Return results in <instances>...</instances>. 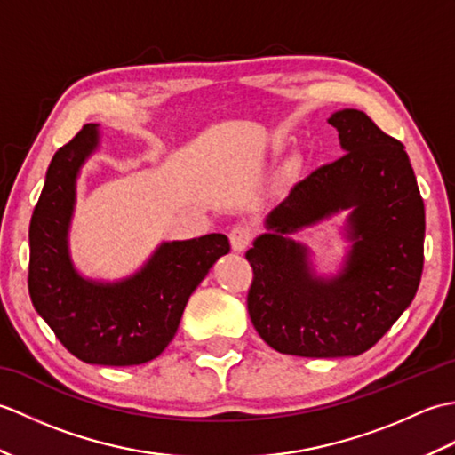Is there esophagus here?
Returning a JSON list of instances; mask_svg holds the SVG:
<instances>
[{"label":"esophagus","mask_w":455,"mask_h":455,"mask_svg":"<svg viewBox=\"0 0 455 455\" xmlns=\"http://www.w3.org/2000/svg\"><path fill=\"white\" fill-rule=\"evenodd\" d=\"M230 246H233L235 252H244V250L252 243V230H250L246 225H236L230 230Z\"/></svg>","instance_id":"34e87169"}]
</instances>
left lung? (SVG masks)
Returning a JSON list of instances; mask_svg holds the SVG:
<instances>
[{
    "label": "left lung",
    "instance_id": "8db88e82",
    "mask_svg": "<svg viewBox=\"0 0 455 455\" xmlns=\"http://www.w3.org/2000/svg\"><path fill=\"white\" fill-rule=\"evenodd\" d=\"M328 123L346 154L295 183L246 252L254 328L274 350L303 357L370 350L412 303L424 264V203L403 144L363 111ZM342 210L351 246L338 273L316 275L312 251L292 236Z\"/></svg>",
    "mask_w": 455,
    "mask_h": 455
}]
</instances>
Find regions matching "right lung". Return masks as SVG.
Returning a JSON list of instances; mask_svg holds the SVG:
<instances>
[{
    "label": "right lung",
    "instance_id": "obj_1",
    "mask_svg": "<svg viewBox=\"0 0 455 455\" xmlns=\"http://www.w3.org/2000/svg\"><path fill=\"white\" fill-rule=\"evenodd\" d=\"M100 144V124H85L46 170L28 227V293L35 311L78 360L140 365L166 350L188 299L230 244L217 233L172 240L123 279L103 282L80 274L70 254L76 188Z\"/></svg>",
    "mask_w": 455,
    "mask_h": 455
}]
</instances>
